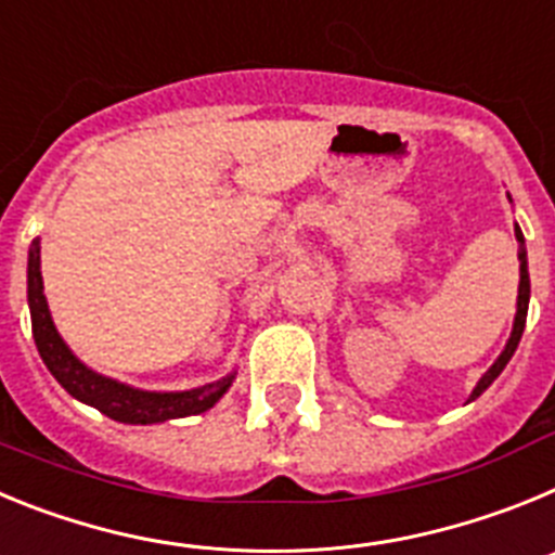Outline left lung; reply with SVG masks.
<instances>
[{
  "label": "left lung",
  "mask_w": 555,
  "mask_h": 555,
  "mask_svg": "<svg viewBox=\"0 0 555 555\" xmlns=\"http://www.w3.org/2000/svg\"><path fill=\"white\" fill-rule=\"evenodd\" d=\"M517 242H519V294H517V317H514V331H512V338H508L506 350L500 352V358L492 364V370L487 372V375L480 377L478 386H475L473 397L469 400H475V397L480 395L483 389H489V384H492L494 377L503 372V366L512 361L514 350H517L519 338H522V331H526V317H528V297H531V281H528V261H526V238H522V230L517 228Z\"/></svg>",
  "instance_id": "obj_1"
}]
</instances>
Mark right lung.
Instances as JSON below:
<instances>
[{"label": "right lung", "mask_w": 555, "mask_h": 555, "mask_svg": "<svg viewBox=\"0 0 555 555\" xmlns=\"http://www.w3.org/2000/svg\"><path fill=\"white\" fill-rule=\"evenodd\" d=\"M27 297L29 317H33V336H36V347L41 352L47 370L55 375V380L68 395L82 400V403L94 405V409H100L102 414L116 420V423L152 425L164 423V420H178V416L203 414L233 384V375H228L217 380V384L199 386V389L158 395V391L130 389V386L116 384L111 377H102L88 370V366H82L72 356V350L63 345V338L57 336L52 317H49L41 283V247H38V242H33V247H29Z\"/></svg>", "instance_id": "obj_1"}]
</instances>
